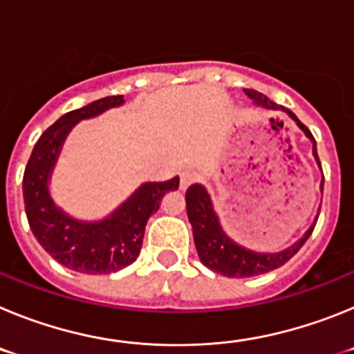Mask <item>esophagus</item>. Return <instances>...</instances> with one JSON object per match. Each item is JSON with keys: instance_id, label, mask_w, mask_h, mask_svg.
<instances>
[{"instance_id": "1", "label": "esophagus", "mask_w": 354, "mask_h": 354, "mask_svg": "<svg viewBox=\"0 0 354 354\" xmlns=\"http://www.w3.org/2000/svg\"><path fill=\"white\" fill-rule=\"evenodd\" d=\"M196 179H198V175H196L195 171L184 170L183 174H180V189H187Z\"/></svg>"}]
</instances>
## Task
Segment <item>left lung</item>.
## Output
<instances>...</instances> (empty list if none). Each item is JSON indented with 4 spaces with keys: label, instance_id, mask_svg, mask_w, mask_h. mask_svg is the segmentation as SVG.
Returning <instances> with one entry per match:
<instances>
[{
    "label": "left lung",
    "instance_id": "obj_1",
    "mask_svg": "<svg viewBox=\"0 0 354 354\" xmlns=\"http://www.w3.org/2000/svg\"><path fill=\"white\" fill-rule=\"evenodd\" d=\"M245 93L253 101L255 106H261L264 109H274V111H283L289 115L296 126L305 133V136L312 142V154H314L317 167L321 168V162L317 158V147H315V140L308 127L298 120V117L290 111V109L283 108V106L277 104V102L270 101L264 93L257 92V90L245 88ZM324 186V177L321 180V192ZM186 209L187 218L193 227V239H195L196 252H198L200 262L209 268L214 273H220L228 278H248L257 277V274L268 273L273 271L280 266L286 264L287 261L298 253V250L305 245V241L310 237L312 230H314L315 223H317V216H315L314 223L308 227L303 237H299L294 245L289 248L282 250V252H253V250L245 248V246L237 245L236 241L230 239L227 232L223 230L220 223V218L216 214L214 207H212L211 195L207 193L205 186L202 184H192L186 192Z\"/></svg>",
    "mask_w": 354,
    "mask_h": 354
}]
</instances>
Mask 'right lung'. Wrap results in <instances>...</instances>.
<instances>
[{"mask_svg":"<svg viewBox=\"0 0 354 354\" xmlns=\"http://www.w3.org/2000/svg\"><path fill=\"white\" fill-rule=\"evenodd\" d=\"M124 95H109L84 108L68 111L44 131L33 147L23 177L28 223L46 252L77 273L108 274L133 264L140 255L149 218L161 198L179 187V177L165 183H145L111 214L99 221L72 218L56 205L49 180L67 134L80 120L124 104Z\"/></svg>","mask_w":354,"mask_h":354,"instance_id":"1","label":"right lung"}]
</instances>
